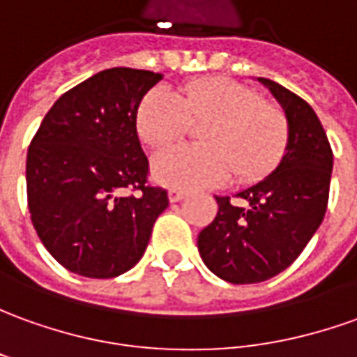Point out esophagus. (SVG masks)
Listing matches in <instances>:
<instances>
[{"label": "esophagus", "instance_id": "esophagus-1", "mask_svg": "<svg viewBox=\"0 0 357 357\" xmlns=\"http://www.w3.org/2000/svg\"><path fill=\"white\" fill-rule=\"evenodd\" d=\"M186 196H188V192H186V190H181V188H171V190H169V200H171V202H181Z\"/></svg>", "mask_w": 357, "mask_h": 357}]
</instances>
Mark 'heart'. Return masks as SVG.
I'll return each mask as SVG.
<instances>
[{
  "label": "heart",
  "mask_w": 357,
  "mask_h": 357,
  "mask_svg": "<svg viewBox=\"0 0 357 357\" xmlns=\"http://www.w3.org/2000/svg\"><path fill=\"white\" fill-rule=\"evenodd\" d=\"M192 122H204V144L157 155L153 174L159 183L196 190L221 184L231 174L237 183H255L286 153L289 124L284 110L229 77L194 79L178 95L153 87L136 112L137 134L151 149L181 142Z\"/></svg>",
  "instance_id": "obj_1"
}]
</instances>
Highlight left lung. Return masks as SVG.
<instances>
[{
	"mask_svg": "<svg viewBox=\"0 0 357 357\" xmlns=\"http://www.w3.org/2000/svg\"><path fill=\"white\" fill-rule=\"evenodd\" d=\"M260 81L286 110V155L264 181L215 196L218 215L198 235L204 264L229 284H258L284 272L314 231L328 204L333 149L311 105L280 83Z\"/></svg>",
	"mask_w": 357,
	"mask_h": 357,
	"instance_id": "8db88e82",
	"label": "left lung"
}]
</instances>
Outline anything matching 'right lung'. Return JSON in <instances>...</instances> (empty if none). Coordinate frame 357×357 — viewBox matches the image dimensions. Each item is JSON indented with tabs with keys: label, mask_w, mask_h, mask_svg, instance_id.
<instances>
[{
	"label": "right lung",
	"mask_w": 357,
	"mask_h": 357,
	"mask_svg": "<svg viewBox=\"0 0 357 357\" xmlns=\"http://www.w3.org/2000/svg\"><path fill=\"white\" fill-rule=\"evenodd\" d=\"M161 73L112 68L63 93L26 153L36 235L73 274L116 278L139 262L167 190L147 181L136 130L139 100Z\"/></svg>",
	"instance_id": "add662e5"
}]
</instances>
